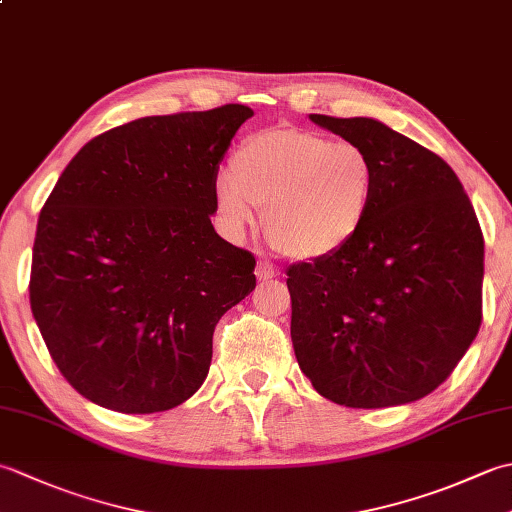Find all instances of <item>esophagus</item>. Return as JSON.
Masks as SVG:
<instances>
[{
	"label": "esophagus",
	"instance_id": "esophagus-1",
	"mask_svg": "<svg viewBox=\"0 0 512 512\" xmlns=\"http://www.w3.org/2000/svg\"><path fill=\"white\" fill-rule=\"evenodd\" d=\"M277 275V270L270 266V264H262L259 262L257 264V268H255V277H257V281H268V279H273Z\"/></svg>",
	"mask_w": 512,
	"mask_h": 512
}]
</instances>
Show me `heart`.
Returning <instances> with one entry per match:
<instances>
[{
	"instance_id": "b5f03b06",
	"label": "heart",
	"mask_w": 512,
	"mask_h": 512,
	"mask_svg": "<svg viewBox=\"0 0 512 512\" xmlns=\"http://www.w3.org/2000/svg\"><path fill=\"white\" fill-rule=\"evenodd\" d=\"M376 198V167L350 140L297 127L250 134L213 184L217 222L242 237L264 209L266 239L297 262L325 259L363 231Z\"/></svg>"
}]
</instances>
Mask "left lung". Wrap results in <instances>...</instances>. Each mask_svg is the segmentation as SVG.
Segmentation results:
<instances>
[{"label":"left lung","instance_id":"1","mask_svg":"<svg viewBox=\"0 0 512 512\" xmlns=\"http://www.w3.org/2000/svg\"><path fill=\"white\" fill-rule=\"evenodd\" d=\"M310 121L367 151L376 198L350 246L288 268L295 356L336 405H407L451 376L480 330V222L433 151L376 118Z\"/></svg>","mask_w":512,"mask_h":512}]
</instances>
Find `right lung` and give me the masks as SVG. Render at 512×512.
I'll use <instances>...</instances> for the list:
<instances>
[{
  "label": "right lung",
  "mask_w": 512,
  "mask_h": 512,
  "mask_svg": "<svg viewBox=\"0 0 512 512\" xmlns=\"http://www.w3.org/2000/svg\"><path fill=\"white\" fill-rule=\"evenodd\" d=\"M246 105L145 116L92 138L37 222L30 308L63 378L105 409L167 411L204 383L213 330L255 290L215 233L213 184Z\"/></svg>",
  "instance_id": "1"
}]
</instances>
